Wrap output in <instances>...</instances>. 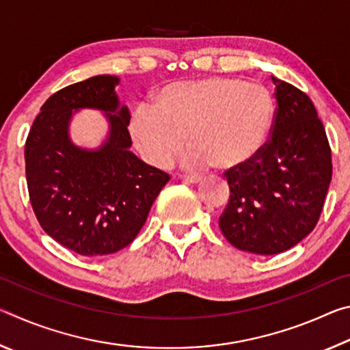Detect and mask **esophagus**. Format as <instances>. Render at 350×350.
Segmentation results:
<instances>
[{
	"mask_svg": "<svg viewBox=\"0 0 350 350\" xmlns=\"http://www.w3.org/2000/svg\"><path fill=\"white\" fill-rule=\"evenodd\" d=\"M180 179L185 183H199L202 180V176H180Z\"/></svg>",
	"mask_w": 350,
	"mask_h": 350,
	"instance_id": "obj_1",
	"label": "esophagus"
}]
</instances>
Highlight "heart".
Returning a JSON list of instances; mask_svg holds the SVG:
<instances>
[{"label": "heart", "mask_w": 350, "mask_h": 350, "mask_svg": "<svg viewBox=\"0 0 350 350\" xmlns=\"http://www.w3.org/2000/svg\"><path fill=\"white\" fill-rule=\"evenodd\" d=\"M273 100L264 86L211 77L163 88L154 108L134 111L129 134L148 163L165 167L185 145L187 167L228 171L260 151L273 122Z\"/></svg>", "instance_id": "heart-1"}]
</instances>
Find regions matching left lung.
Segmentation results:
<instances>
[{"label": "left lung", "instance_id": "1", "mask_svg": "<svg viewBox=\"0 0 350 350\" xmlns=\"http://www.w3.org/2000/svg\"><path fill=\"white\" fill-rule=\"evenodd\" d=\"M276 111L270 139L244 167L225 171L230 199L219 228L230 244L278 254L312 233L332 180V152L312 100L271 77Z\"/></svg>", "mask_w": 350, "mask_h": 350}]
</instances>
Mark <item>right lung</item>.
I'll use <instances>...</instances> for the list:
<instances>
[{
    "instance_id": "obj_1",
    "label": "right lung",
    "mask_w": 350,
    "mask_h": 350,
    "mask_svg": "<svg viewBox=\"0 0 350 350\" xmlns=\"http://www.w3.org/2000/svg\"><path fill=\"white\" fill-rule=\"evenodd\" d=\"M118 79L97 75L46 100L29 131L25 161L32 208L41 228L83 256H103L131 244L170 174L129 151V111L118 109ZM102 109L110 135L98 150L68 139L72 109Z\"/></svg>"
}]
</instances>
